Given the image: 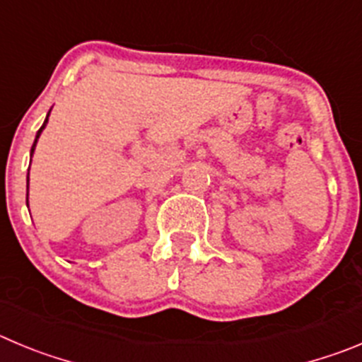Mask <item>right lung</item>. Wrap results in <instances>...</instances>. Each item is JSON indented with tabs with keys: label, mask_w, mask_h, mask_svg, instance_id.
<instances>
[{
	"label": "right lung",
	"mask_w": 362,
	"mask_h": 362,
	"mask_svg": "<svg viewBox=\"0 0 362 362\" xmlns=\"http://www.w3.org/2000/svg\"><path fill=\"white\" fill-rule=\"evenodd\" d=\"M46 124H48V118H46L45 120V124H42V127L39 129L37 131V136H35V141H34V145H32V154H34V148H35V145H37V140H39V136H41V132H42V129L46 127ZM28 172H30V168H28Z\"/></svg>",
	"instance_id": "right-lung-1"
}]
</instances>
